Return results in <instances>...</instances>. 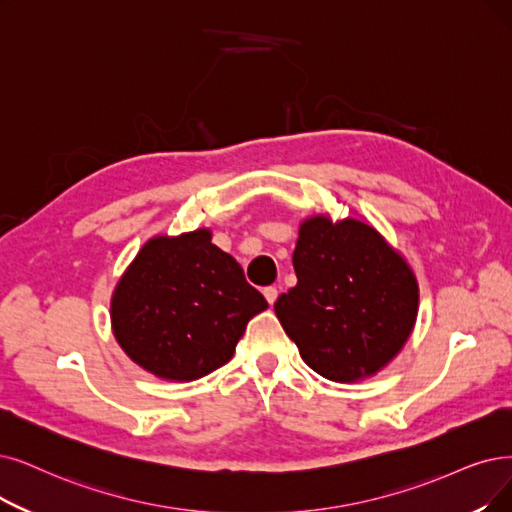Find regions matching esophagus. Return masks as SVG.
Wrapping results in <instances>:
<instances>
[{
	"mask_svg": "<svg viewBox=\"0 0 512 512\" xmlns=\"http://www.w3.org/2000/svg\"><path fill=\"white\" fill-rule=\"evenodd\" d=\"M262 294H264V298H267L269 304H275V300H277V296H279L277 288H273V285H269V288H264Z\"/></svg>",
	"mask_w": 512,
	"mask_h": 512,
	"instance_id": "obj_1",
	"label": "esophagus"
}]
</instances>
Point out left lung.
Instances as JSON below:
<instances>
[{
  "label": "left lung",
  "mask_w": 512,
  "mask_h": 512,
  "mask_svg": "<svg viewBox=\"0 0 512 512\" xmlns=\"http://www.w3.org/2000/svg\"><path fill=\"white\" fill-rule=\"evenodd\" d=\"M296 288L275 313L319 376L351 384L391 363L412 336L420 288L405 256L363 218L313 214L292 256Z\"/></svg>",
  "instance_id": "1"
}]
</instances>
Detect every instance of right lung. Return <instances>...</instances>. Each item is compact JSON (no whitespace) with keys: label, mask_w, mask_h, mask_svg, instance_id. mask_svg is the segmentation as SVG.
<instances>
[{"label":"right lung","mask_w":512,"mask_h":512,"mask_svg":"<svg viewBox=\"0 0 512 512\" xmlns=\"http://www.w3.org/2000/svg\"><path fill=\"white\" fill-rule=\"evenodd\" d=\"M267 306L210 229L157 235L115 285L111 330L145 372L191 382L229 363L245 325Z\"/></svg>","instance_id":"obj_1"}]
</instances>
